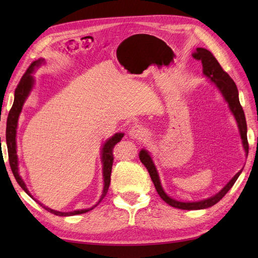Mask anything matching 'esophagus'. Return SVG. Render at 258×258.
<instances>
[{"label": "esophagus", "mask_w": 258, "mask_h": 258, "mask_svg": "<svg viewBox=\"0 0 258 258\" xmlns=\"http://www.w3.org/2000/svg\"><path fill=\"white\" fill-rule=\"evenodd\" d=\"M128 135L132 139L142 141V140H144L146 136H147V130L144 127L143 125L135 124L134 126H132V128L130 130Z\"/></svg>", "instance_id": "esophagus-1"}]
</instances>
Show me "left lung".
I'll return each mask as SVG.
<instances>
[{"instance_id":"obj_1","label":"left lung","mask_w":258,"mask_h":258,"mask_svg":"<svg viewBox=\"0 0 258 258\" xmlns=\"http://www.w3.org/2000/svg\"><path fill=\"white\" fill-rule=\"evenodd\" d=\"M193 57L195 59H199L203 64V73L206 76V78L210 79L214 84H215L218 89H220L221 93L223 94L225 101L228 103V107L233 113L235 119H236L240 138H242L243 142V147L245 150L246 155H248V142H247V125H246V118L245 114L243 111V107L239 103L238 98V90L236 87V84L234 83L231 76H229L225 71L222 69V67L218 63L217 59L213 54L206 50V48L203 47H197L195 53H193ZM140 160L144 164L147 171L150 173V176L154 183L155 188L157 190L158 195L161 196V199L166 202L168 205H171L175 208H179V210H204V208H208L213 205H215L216 203L220 202L227 191L232 188V186L236 182V179L242 173L243 169L235 175V176L229 180V182L224 186V187L218 191L216 195H214L210 199L203 200L200 202H179L176 200H173L169 197L165 191H164L160 177H158V173L156 171V167L154 163L152 161V157L149 154V152L145 150H142L140 152Z\"/></svg>"}]
</instances>
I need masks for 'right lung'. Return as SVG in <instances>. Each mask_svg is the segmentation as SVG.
Returning <instances> with one entry per match:
<instances>
[{"instance_id": "obj_1", "label": "right lung", "mask_w": 258, "mask_h": 258, "mask_svg": "<svg viewBox=\"0 0 258 258\" xmlns=\"http://www.w3.org/2000/svg\"><path fill=\"white\" fill-rule=\"evenodd\" d=\"M43 62V59H37V61L33 62L29 69L26 70V72L24 75L22 76V79L20 81V83L18 84V87L15 89V94H14V103L12 108L10 109L9 116H8V122H7V145H8V152H9V162H10V166L11 169H12L14 177L16 179V182L19 183V185L23 188L26 194H30L29 189L26 188V185L23 182V179L20 176L19 174V162H18V155H16V126H18V120L20 113L22 111V106L26 100V97L29 96L30 92L33 87V84H34V80H33L32 73L34 72V68L41 65ZM124 136L123 133H116L114 136H112L111 139H108L105 144L103 145L102 149V163H103V180H104V187H103V194L100 199V202L102 199H104V196L106 195L107 190H108V186L109 183H111V173H112V166H113V149L115 144H117L118 142L122 140ZM32 197V196H31ZM37 202V201H36ZM98 202V203H100ZM38 204L45 208L46 211L50 213L54 214V215H58V216H72V215H79V214H84L86 212L91 211L92 208H89V210H80V211H73V212H57L51 210L43 204H41L40 202H37Z\"/></svg>"}]
</instances>
